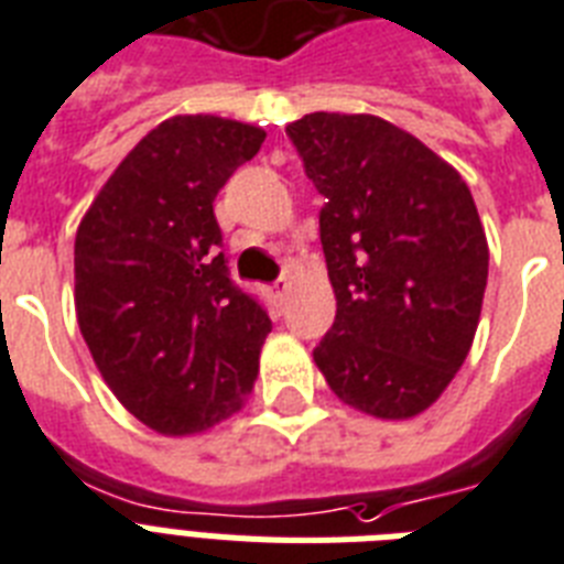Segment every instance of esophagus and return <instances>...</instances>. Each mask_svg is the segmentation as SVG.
I'll use <instances>...</instances> for the list:
<instances>
[{"label": "esophagus", "mask_w": 564, "mask_h": 564, "mask_svg": "<svg viewBox=\"0 0 564 564\" xmlns=\"http://www.w3.org/2000/svg\"><path fill=\"white\" fill-rule=\"evenodd\" d=\"M288 291H291V282H288V276L276 279V282H273V288H270V294H273V300H276L279 305L285 303Z\"/></svg>", "instance_id": "34e87169"}]
</instances>
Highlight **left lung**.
Returning a JSON list of instances; mask_svg holds the SVG:
<instances>
[{
  "label": "left lung",
  "mask_w": 564,
  "mask_h": 564,
  "mask_svg": "<svg viewBox=\"0 0 564 564\" xmlns=\"http://www.w3.org/2000/svg\"><path fill=\"white\" fill-rule=\"evenodd\" d=\"M326 197L319 241L337 314L314 349L349 408L410 419L443 395L475 340L489 245L466 180L408 130L367 112L285 128Z\"/></svg>",
  "instance_id": "obj_1"
}]
</instances>
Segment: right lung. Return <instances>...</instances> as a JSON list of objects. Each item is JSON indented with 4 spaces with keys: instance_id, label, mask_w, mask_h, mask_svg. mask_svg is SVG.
Returning <instances> with one entry per match:
<instances>
[{
    "instance_id": "add662e5",
    "label": "right lung",
    "mask_w": 564,
    "mask_h": 564,
    "mask_svg": "<svg viewBox=\"0 0 564 564\" xmlns=\"http://www.w3.org/2000/svg\"><path fill=\"white\" fill-rule=\"evenodd\" d=\"M261 142L245 121L171 116L80 220V335L112 395L156 434H200L253 393L270 317L229 279L212 204Z\"/></svg>"
}]
</instances>
